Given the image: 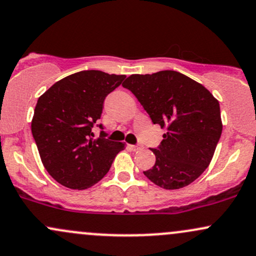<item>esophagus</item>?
Returning a JSON list of instances; mask_svg holds the SVG:
<instances>
[{"mask_svg":"<svg viewBox=\"0 0 256 256\" xmlns=\"http://www.w3.org/2000/svg\"><path fill=\"white\" fill-rule=\"evenodd\" d=\"M129 148H130L132 151H138V150H140V148H142V146H139V145H129Z\"/></svg>","mask_w":256,"mask_h":256,"instance_id":"34e87169","label":"esophagus"}]
</instances>
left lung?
<instances>
[{
  "instance_id": "1",
  "label": "left lung",
  "mask_w": 256,
  "mask_h": 256,
  "mask_svg": "<svg viewBox=\"0 0 256 256\" xmlns=\"http://www.w3.org/2000/svg\"><path fill=\"white\" fill-rule=\"evenodd\" d=\"M136 96L154 124L166 128L156 163L145 176L166 190L190 185L208 168L219 142V102L206 87L176 71L132 74L123 83Z\"/></svg>"
}]
</instances>
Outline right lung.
<instances>
[{"instance_id": "right-lung-1", "label": "right lung", "mask_w": 256, "mask_h": 256, "mask_svg": "<svg viewBox=\"0 0 256 256\" xmlns=\"http://www.w3.org/2000/svg\"><path fill=\"white\" fill-rule=\"evenodd\" d=\"M124 77L99 70L80 71L54 83L37 100L32 136L46 170L65 188L86 190L96 185L126 148V142L105 139L104 132L98 139L92 132L106 96Z\"/></svg>"}]
</instances>
